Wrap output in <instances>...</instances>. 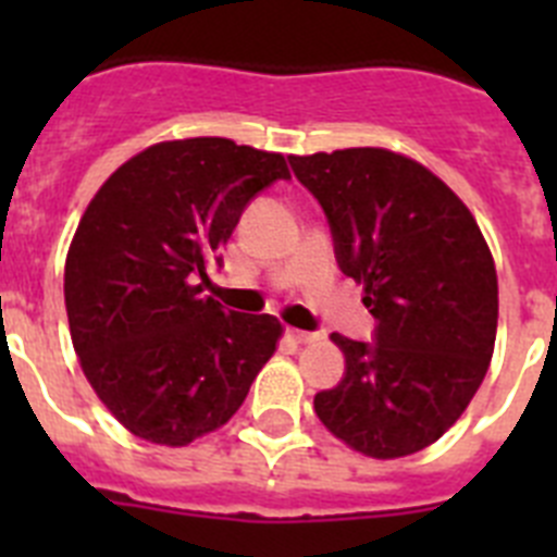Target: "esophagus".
<instances>
[{"label":"esophagus","mask_w":557,"mask_h":557,"mask_svg":"<svg viewBox=\"0 0 557 557\" xmlns=\"http://www.w3.org/2000/svg\"><path fill=\"white\" fill-rule=\"evenodd\" d=\"M287 337L295 339V343H314V339H318V334L304 332V329H287Z\"/></svg>","instance_id":"34e87169"}]
</instances>
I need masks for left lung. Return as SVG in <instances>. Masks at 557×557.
<instances>
[{"mask_svg":"<svg viewBox=\"0 0 557 557\" xmlns=\"http://www.w3.org/2000/svg\"><path fill=\"white\" fill-rule=\"evenodd\" d=\"M321 203L337 268L362 284L373 339L332 334L346 373L314 396L329 432L368 457L421 451L488 371L499 318L491 250L471 211L426 166L379 147L289 156Z\"/></svg>","mask_w":557,"mask_h":557,"instance_id":"obj_1","label":"left lung"}]
</instances>
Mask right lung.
Listing matches in <instances>:
<instances>
[{
    "mask_svg": "<svg viewBox=\"0 0 557 557\" xmlns=\"http://www.w3.org/2000/svg\"><path fill=\"white\" fill-rule=\"evenodd\" d=\"M278 152L164 141L113 172L66 256L63 295L86 379L133 435L186 446L239 410L282 323L203 295L250 200L287 181Z\"/></svg>",
    "mask_w": 557,
    "mask_h": 557,
    "instance_id": "obj_1",
    "label": "right lung"
}]
</instances>
